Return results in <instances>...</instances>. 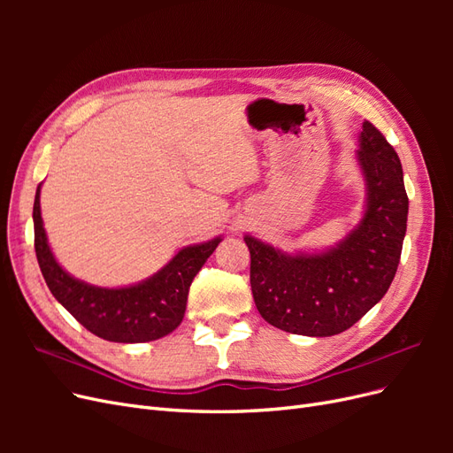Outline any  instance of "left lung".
Returning <instances> with one entry per match:
<instances>
[{
  "instance_id": "left-lung-1",
  "label": "left lung",
  "mask_w": 453,
  "mask_h": 453,
  "mask_svg": "<svg viewBox=\"0 0 453 453\" xmlns=\"http://www.w3.org/2000/svg\"><path fill=\"white\" fill-rule=\"evenodd\" d=\"M355 158L365 180V210L346 238L325 250L287 253L243 236L251 255L255 306L265 321L285 333H344L380 303L395 278L408 219L401 160L368 120Z\"/></svg>"
}]
</instances>
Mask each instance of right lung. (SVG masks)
I'll list each match as a JSON object with an SVG mask.
<instances>
[{"mask_svg": "<svg viewBox=\"0 0 453 453\" xmlns=\"http://www.w3.org/2000/svg\"><path fill=\"white\" fill-rule=\"evenodd\" d=\"M41 185L34 202V238L41 273L52 296L87 331L109 342L140 344L170 334L183 321L190 283L221 236L187 245L153 276L125 287H98L73 278L52 255L41 219Z\"/></svg>", "mask_w": 453, "mask_h": 453, "instance_id": "obj_1", "label": "right lung"}]
</instances>
